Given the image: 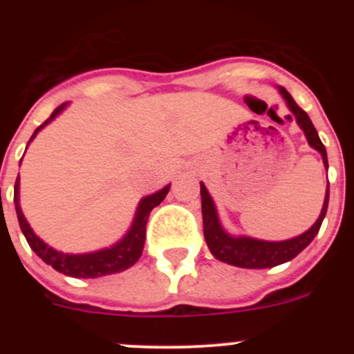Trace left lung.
<instances>
[{
  "label": "left lung",
  "mask_w": 354,
  "mask_h": 354,
  "mask_svg": "<svg viewBox=\"0 0 354 354\" xmlns=\"http://www.w3.org/2000/svg\"><path fill=\"white\" fill-rule=\"evenodd\" d=\"M281 94L286 99L289 109H291L292 114L296 116V121H298V124L301 127V130L305 131L308 144L322 154L324 166L329 167L326 147H324L322 140L319 138V133H317L315 127H313L308 114L296 104L295 99L291 97V94H289L286 88L281 87ZM200 195H202L203 236H205L207 246H209L210 253H212L217 260H221V262L230 263V266L234 267H241V269H267V267H276L279 266V263L289 262V260L295 259L301 250H305L306 246L312 243V240L315 238V234L319 233L324 217H326L327 214V205H329V183H327V194L326 200H324L322 212H320L317 223L313 224L306 233L286 241H262L253 240V238L230 236V234L221 227L219 219H217L216 205H214L212 198H210L209 192L203 187V183H200Z\"/></svg>",
  "instance_id": "obj_1"
}]
</instances>
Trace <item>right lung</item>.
Returning a JSON list of instances; mask_svg holds the SVG:
<instances>
[{
  "instance_id": "1",
  "label": "right lung",
  "mask_w": 354,
  "mask_h": 354,
  "mask_svg": "<svg viewBox=\"0 0 354 354\" xmlns=\"http://www.w3.org/2000/svg\"><path fill=\"white\" fill-rule=\"evenodd\" d=\"M66 106V102H63L62 106H58L55 111H53L51 116L41 124V127L35 128L32 138L37 135V131L41 130L44 124H48L53 118L58 113H62L63 108ZM28 140V142H30ZM169 192V185L164 187L162 190H159L154 195H149L140 202L137 210V216H135L133 224H131V230L128 231L127 236L111 246L108 250H101V252L94 253H85V255H68V253H62L53 250L51 246H48L42 240H39L34 234V231L30 230L28 223L25 221L22 209L19 205V178L15 181V195H13V200H15V209H17V217H19L20 230H22L25 240L30 245V248L37 253V257H41L46 263L56 269L58 272L65 274V276L70 277H82V279H92V277H101L108 276V274H116L121 272V270H127L140 259L142 252H144V243H145V226H147L149 214L154 207L159 205L162 202L164 197Z\"/></svg>"
}]
</instances>
